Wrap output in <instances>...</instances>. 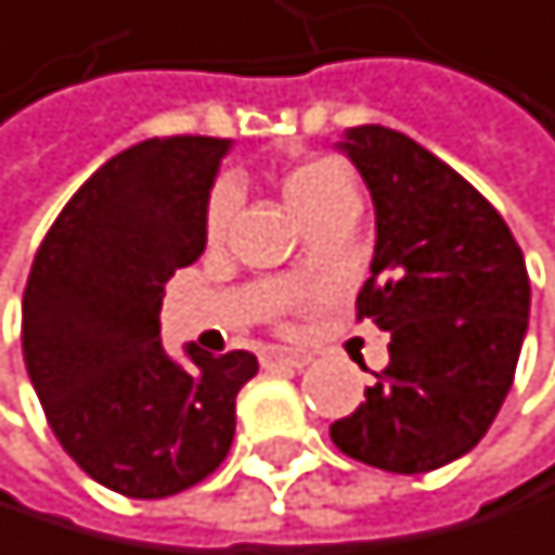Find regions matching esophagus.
<instances>
[{
    "instance_id": "obj_1",
    "label": "esophagus",
    "mask_w": 555,
    "mask_h": 555,
    "mask_svg": "<svg viewBox=\"0 0 555 555\" xmlns=\"http://www.w3.org/2000/svg\"><path fill=\"white\" fill-rule=\"evenodd\" d=\"M312 362V356L309 352H302V349H266L262 352V366L266 370H272V366H293V370H302V366H309Z\"/></svg>"
}]
</instances>
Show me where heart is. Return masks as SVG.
Masks as SVG:
<instances>
[{
  "mask_svg": "<svg viewBox=\"0 0 555 555\" xmlns=\"http://www.w3.org/2000/svg\"><path fill=\"white\" fill-rule=\"evenodd\" d=\"M283 196L306 225L323 219V216H333V212L359 209L352 176L336 159L296 163L283 176ZM232 212H236V189H232L229 182H219L209 193V203H206V236L209 240L225 236Z\"/></svg>",
  "mask_w": 555,
  "mask_h": 555,
  "instance_id": "heart-1",
  "label": "heart"
}]
</instances>
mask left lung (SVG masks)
Returning <instances> with one entry per match:
<instances>
[{
    "mask_svg": "<svg viewBox=\"0 0 555 555\" xmlns=\"http://www.w3.org/2000/svg\"><path fill=\"white\" fill-rule=\"evenodd\" d=\"M343 149L376 206L356 319L389 333V366L330 436L366 466L429 473L473 450L513 386L529 326L522 249L479 189L410 135L356 126Z\"/></svg>",
    "mask_w": 555,
    "mask_h": 555,
    "instance_id": "1",
    "label": "left lung"
}]
</instances>
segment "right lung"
Here are the masks:
<instances>
[{
  "mask_svg": "<svg viewBox=\"0 0 555 555\" xmlns=\"http://www.w3.org/2000/svg\"><path fill=\"white\" fill-rule=\"evenodd\" d=\"M229 139H145L99 166L33 259L23 356L42 413L76 466L113 493L163 500L203 482L259 373L246 349L159 339L169 275L206 249V203Z\"/></svg>",
  "mask_w": 555,
  "mask_h": 555,
  "instance_id": "1",
  "label": "right lung"
}]
</instances>
